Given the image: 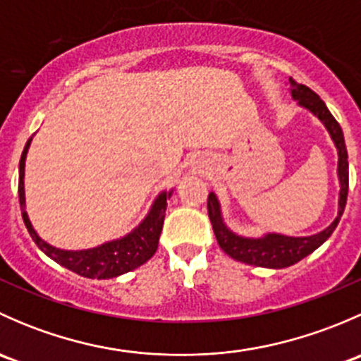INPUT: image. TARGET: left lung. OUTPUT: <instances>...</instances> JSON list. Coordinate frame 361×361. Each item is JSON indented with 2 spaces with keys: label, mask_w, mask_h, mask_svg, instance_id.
<instances>
[{
  "label": "left lung",
  "mask_w": 361,
  "mask_h": 361,
  "mask_svg": "<svg viewBox=\"0 0 361 361\" xmlns=\"http://www.w3.org/2000/svg\"><path fill=\"white\" fill-rule=\"evenodd\" d=\"M290 96L297 104L304 110L319 118V122L325 126L326 133L332 137L337 150V178H338V199H337V216L334 218L332 224L323 231L316 232L311 235H285L278 232H265L258 238H248L241 235L227 227L221 213V204L218 201V195L214 190L207 195V213H209L211 225H213L214 235L225 251L234 260L243 262L248 265H257V267L267 269H285L290 265L297 264L302 258L311 255L312 251L318 250L326 239L332 235L344 213L345 201H348V188H349V166H348V150H345L344 134H342L341 126L334 118L332 113L329 111L326 104L319 99L316 92H312L309 87L297 83L290 78Z\"/></svg>",
  "instance_id": "left-lung-1"
}]
</instances>
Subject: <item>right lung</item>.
<instances>
[{"instance_id": "add662e5", "label": "right lung", "mask_w": 361, "mask_h": 361, "mask_svg": "<svg viewBox=\"0 0 361 361\" xmlns=\"http://www.w3.org/2000/svg\"><path fill=\"white\" fill-rule=\"evenodd\" d=\"M32 137H29L25 143L23 157L19 162V202L23 209V220L27 227V232L31 234L32 241L36 243L39 250L57 262L63 267L76 274L83 276L89 279H111L126 274V272L134 271L145 262L150 260L155 255L159 246L160 232H162L164 216H166L167 201L173 195L174 188L171 190H162L152 202L150 209L145 214L143 220L136 225L126 235L113 241L103 243L99 246H94L89 250H61L57 246H52L38 235V232L32 227L29 214L25 211V190H24V171H25V157L27 150L31 147Z\"/></svg>"}]
</instances>
